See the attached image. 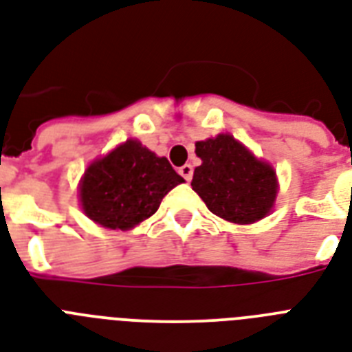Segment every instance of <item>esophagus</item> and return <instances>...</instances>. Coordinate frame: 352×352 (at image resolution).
I'll return each mask as SVG.
<instances>
[{"instance_id": "obj_1", "label": "esophagus", "mask_w": 352, "mask_h": 352, "mask_svg": "<svg viewBox=\"0 0 352 352\" xmlns=\"http://www.w3.org/2000/svg\"><path fill=\"white\" fill-rule=\"evenodd\" d=\"M179 173H181L184 181L190 182L191 177H193V168H191V164H184V166L179 168Z\"/></svg>"}]
</instances>
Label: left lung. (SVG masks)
<instances>
[{
    "label": "left lung",
    "instance_id": "left-lung-1",
    "mask_svg": "<svg viewBox=\"0 0 352 352\" xmlns=\"http://www.w3.org/2000/svg\"><path fill=\"white\" fill-rule=\"evenodd\" d=\"M195 153L202 164L193 171L191 188L211 213L235 224H253L270 213L278 182L267 162L230 133L195 142Z\"/></svg>",
    "mask_w": 352,
    "mask_h": 352
}]
</instances>
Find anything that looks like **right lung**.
I'll return each instance as SVG.
<instances>
[{
	"mask_svg": "<svg viewBox=\"0 0 352 352\" xmlns=\"http://www.w3.org/2000/svg\"><path fill=\"white\" fill-rule=\"evenodd\" d=\"M184 182L166 157L128 139L87 168L79 201L88 219L108 230H131L159 210L168 191Z\"/></svg>",
	"mask_w": 352,
	"mask_h": 352,
	"instance_id": "right-lung-1",
	"label": "right lung"
}]
</instances>
